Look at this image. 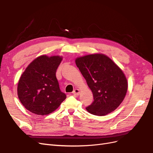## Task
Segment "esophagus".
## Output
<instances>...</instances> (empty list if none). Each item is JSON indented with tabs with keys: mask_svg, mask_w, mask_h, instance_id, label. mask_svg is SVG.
I'll return each instance as SVG.
<instances>
[{
	"mask_svg": "<svg viewBox=\"0 0 153 153\" xmlns=\"http://www.w3.org/2000/svg\"><path fill=\"white\" fill-rule=\"evenodd\" d=\"M72 93H73V95H75V96H78L79 94H80V91H79L78 89L76 88V89H75L74 91H73Z\"/></svg>",
	"mask_w": 153,
	"mask_h": 153,
	"instance_id": "34e87169",
	"label": "esophagus"
}]
</instances>
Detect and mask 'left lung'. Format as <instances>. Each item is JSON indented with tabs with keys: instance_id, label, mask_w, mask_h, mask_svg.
Listing matches in <instances>:
<instances>
[{
	"instance_id": "obj_1",
	"label": "left lung",
	"mask_w": 153,
	"mask_h": 153,
	"mask_svg": "<svg viewBox=\"0 0 153 153\" xmlns=\"http://www.w3.org/2000/svg\"><path fill=\"white\" fill-rule=\"evenodd\" d=\"M75 62L93 94L94 101L86 108L88 112L97 116L113 112L127 91V80L122 70L102 54L78 57Z\"/></svg>"
}]
</instances>
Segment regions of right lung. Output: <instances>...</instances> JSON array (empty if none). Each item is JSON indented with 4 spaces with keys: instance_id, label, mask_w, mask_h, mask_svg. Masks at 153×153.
<instances>
[{
    "instance_id": "obj_1",
    "label": "right lung",
    "mask_w": 153,
    "mask_h": 153,
    "mask_svg": "<svg viewBox=\"0 0 153 153\" xmlns=\"http://www.w3.org/2000/svg\"><path fill=\"white\" fill-rule=\"evenodd\" d=\"M62 57L41 56L26 68L18 85L19 101L30 112L46 115L53 112L66 98L56 76Z\"/></svg>"
}]
</instances>
